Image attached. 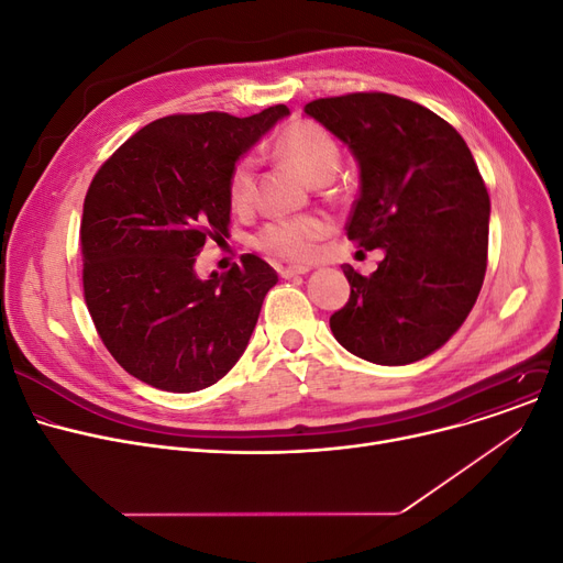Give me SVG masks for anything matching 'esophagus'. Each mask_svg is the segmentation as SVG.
Segmentation results:
<instances>
[{
  "label": "esophagus",
  "mask_w": 563,
  "mask_h": 563,
  "mask_svg": "<svg viewBox=\"0 0 563 563\" xmlns=\"http://www.w3.org/2000/svg\"><path fill=\"white\" fill-rule=\"evenodd\" d=\"M307 273H311L309 266H286V268H279V275L284 279H290V277H297V275H307Z\"/></svg>",
  "instance_id": "obj_1"
}]
</instances>
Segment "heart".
Returning <instances> with one entry per match:
<instances>
[{"mask_svg":"<svg viewBox=\"0 0 563 563\" xmlns=\"http://www.w3.org/2000/svg\"><path fill=\"white\" fill-rule=\"evenodd\" d=\"M275 152L313 184L332 179L341 161L336 139L313 120H292L277 136ZM254 177L256 158L245 154L234 163L227 181L229 202L236 211L250 209L254 200ZM329 229H332V224L320 216L273 220L266 227H261L254 245L277 258L307 261L316 254L318 243L329 234Z\"/></svg>","mask_w":563,"mask_h":563,"instance_id":"heart-1","label":"heart"}]
</instances>
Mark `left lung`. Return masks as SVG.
<instances>
[{
    "label": "left lung",
    "mask_w": 563,
    "mask_h": 563,
    "mask_svg": "<svg viewBox=\"0 0 563 563\" xmlns=\"http://www.w3.org/2000/svg\"><path fill=\"white\" fill-rule=\"evenodd\" d=\"M305 113L358 161L347 239L386 254L371 277L343 266L350 300L332 334L379 366L420 361L464 324L484 282L490 202L477 163L450 122L398 95L313 99Z\"/></svg>",
    "instance_id": "obj_1"
}]
</instances>
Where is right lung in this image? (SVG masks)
<instances>
[{
	"label": "right lung",
	"instance_id": "add662e5",
	"mask_svg": "<svg viewBox=\"0 0 563 563\" xmlns=\"http://www.w3.org/2000/svg\"><path fill=\"white\" fill-rule=\"evenodd\" d=\"M290 111H220L150 122L90 181L81 218L84 297L99 339L136 379L192 393L245 352L277 273L243 254L227 273L195 275L205 243L229 236V173Z\"/></svg>",
	"mask_w": 563,
	"mask_h": 563
}]
</instances>
